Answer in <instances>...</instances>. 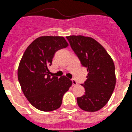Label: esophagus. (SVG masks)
<instances>
[{
  "label": "esophagus",
  "mask_w": 132,
  "mask_h": 132,
  "mask_svg": "<svg viewBox=\"0 0 132 132\" xmlns=\"http://www.w3.org/2000/svg\"><path fill=\"white\" fill-rule=\"evenodd\" d=\"M72 86H76L77 85V82L75 79H72Z\"/></svg>",
  "instance_id": "1"
}]
</instances>
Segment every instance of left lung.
<instances>
[{"label": "left lung", "instance_id": "obj_1", "mask_svg": "<svg viewBox=\"0 0 132 132\" xmlns=\"http://www.w3.org/2000/svg\"><path fill=\"white\" fill-rule=\"evenodd\" d=\"M67 39L88 72L87 80L81 84L86 93L77 98L78 105L84 111H98L107 104L115 89L113 61L106 49L92 37L70 36Z\"/></svg>", "mask_w": 132, "mask_h": 132}]
</instances>
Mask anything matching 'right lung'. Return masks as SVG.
<instances>
[{
    "label": "right lung",
    "instance_id": "1",
    "mask_svg": "<svg viewBox=\"0 0 132 132\" xmlns=\"http://www.w3.org/2000/svg\"><path fill=\"white\" fill-rule=\"evenodd\" d=\"M69 45L63 37L41 36L28 46L20 61L17 76L21 89L31 104L39 110L58 109L63 96L72 82L65 76L51 77L48 67L55 52Z\"/></svg>",
    "mask_w": 132,
    "mask_h": 132
}]
</instances>
